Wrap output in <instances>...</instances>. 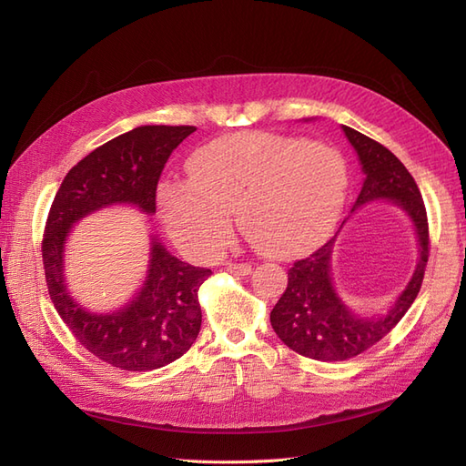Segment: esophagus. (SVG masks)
Returning <instances> with one entry per match:
<instances>
[{
	"label": "esophagus",
	"mask_w": 466,
	"mask_h": 466,
	"mask_svg": "<svg viewBox=\"0 0 466 466\" xmlns=\"http://www.w3.org/2000/svg\"><path fill=\"white\" fill-rule=\"evenodd\" d=\"M250 270L252 268L247 262H229L228 264V272L233 276H247V274H250Z\"/></svg>",
	"instance_id": "34e87169"
}]
</instances>
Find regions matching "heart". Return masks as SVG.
Returning <instances> with one entry per match:
<instances>
[{
	"label": "heart",
	"mask_w": 466,
	"mask_h": 466,
	"mask_svg": "<svg viewBox=\"0 0 466 466\" xmlns=\"http://www.w3.org/2000/svg\"><path fill=\"white\" fill-rule=\"evenodd\" d=\"M346 190L348 168L334 147L241 132L196 149L188 178H165L157 204L168 233L196 257H218L228 247L235 211L258 252L293 257L332 231Z\"/></svg>",
	"instance_id": "b5f03b06"
}]
</instances>
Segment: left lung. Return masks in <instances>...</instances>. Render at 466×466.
<instances>
[{
    "label": "left lung",
    "instance_id": "obj_1",
    "mask_svg": "<svg viewBox=\"0 0 466 466\" xmlns=\"http://www.w3.org/2000/svg\"><path fill=\"white\" fill-rule=\"evenodd\" d=\"M354 146L365 175L356 208L385 198L400 206L414 223L418 264L406 289L390 311L377 319H363L350 311L332 286V248L336 237L311 257L295 260L288 270V288L270 313L272 329L288 348L317 361H344L387 336L418 298L430 257V229L426 206L408 168L394 153L361 132L342 126Z\"/></svg>",
    "mask_w": 466,
    "mask_h": 466
}]
</instances>
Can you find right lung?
<instances>
[{"label": "right lung", "instance_id": "obj_1", "mask_svg": "<svg viewBox=\"0 0 466 466\" xmlns=\"http://www.w3.org/2000/svg\"><path fill=\"white\" fill-rule=\"evenodd\" d=\"M194 126H139L91 151L69 168L56 192L42 238V264L56 311L83 348L126 371H151L185 356L200 332L198 289L211 276L173 257L151 235L142 289L116 313H89L66 288L64 245L74 225L93 211L132 204L155 214L163 167Z\"/></svg>", "mask_w": 466, "mask_h": 466}]
</instances>
